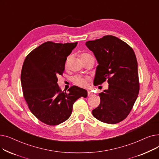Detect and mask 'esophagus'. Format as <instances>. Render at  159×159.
I'll return each instance as SVG.
<instances>
[{
  "label": "esophagus",
  "mask_w": 159,
  "mask_h": 159,
  "mask_svg": "<svg viewBox=\"0 0 159 159\" xmlns=\"http://www.w3.org/2000/svg\"><path fill=\"white\" fill-rule=\"evenodd\" d=\"M93 95V94L92 93H91V91H88V97H91V96H92Z\"/></svg>",
  "instance_id": "1"
}]
</instances>
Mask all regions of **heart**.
<instances>
[{"label": "heart", "instance_id": "b5f03b06", "mask_svg": "<svg viewBox=\"0 0 159 159\" xmlns=\"http://www.w3.org/2000/svg\"><path fill=\"white\" fill-rule=\"evenodd\" d=\"M90 56L91 55L87 53H82L80 54V57L82 61ZM89 80V77H83L82 75H76V76L73 77V82L75 83V84L82 88L87 86Z\"/></svg>", "mask_w": 159, "mask_h": 159}]
</instances>
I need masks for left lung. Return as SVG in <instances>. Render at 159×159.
Returning <instances> with one entry per match:
<instances>
[{
    "label": "left lung",
    "mask_w": 159,
    "mask_h": 159,
    "mask_svg": "<svg viewBox=\"0 0 159 159\" xmlns=\"http://www.w3.org/2000/svg\"><path fill=\"white\" fill-rule=\"evenodd\" d=\"M98 65L94 85L107 80L108 89L99 93L101 102L92 111L95 118L102 122L116 124L132 110L139 92L138 65L133 49L119 38L106 35L86 42Z\"/></svg>",
    "instance_id": "left-lung-1"
}]
</instances>
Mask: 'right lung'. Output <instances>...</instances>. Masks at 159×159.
Returning a JSON list of instances; mask_svg holds the SVG:
<instances>
[{
    "label": "right lung",
    "mask_w": 159,
    "mask_h": 159,
    "mask_svg": "<svg viewBox=\"0 0 159 159\" xmlns=\"http://www.w3.org/2000/svg\"><path fill=\"white\" fill-rule=\"evenodd\" d=\"M77 45V43L46 42L31 51L23 63L20 80L24 97L31 113L49 126L69 119L74 102L88 95L86 89L76 86L64 92L57 84V77L64 71L67 57Z\"/></svg>",
    "instance_id": "right-lung-1"
}]
</instances>
